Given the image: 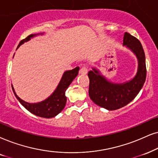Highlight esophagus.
<instances>
[{"instance_id": "34e87169", "label": "esophagus", "mask_w": 158, "mask_h": 158, "mask_svg": "<svg viewBox=\"0 0 158 158\" xmlns=\"http://www.w3.org/2000/svg\"><path fill=\"white\" fill-rule=\"evenodd\" d=\"M87 73V69L85 66H82L80 69V70H79V73H80V74L85 75Z\"/></svg>"}]
</instances>
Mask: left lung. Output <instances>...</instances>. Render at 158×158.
Returning a JSON list of instances; mask_svg holds the SVG:
<instances>
[{"mask_svg": "<svg viewBox=\"0 0 158 158\" xmlns=\"http://www.w3.org/2000/svg\"><path fill=\"white\" fill-rule=\"evenodd\" d=\"M123 45L129 48L138 59V71L133 79L115 84L108 81L95 68L88 72L89 98L95 104L110 111L120 109L131 102L142 88L147 77L145 54L139 40L125 32Z\"/></svg>", "mask_w": 158, "mask_h": 158, "instance_id": "obj_1", "label": "left lung"}]
</instances>
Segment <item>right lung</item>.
I'll return each mask as SVG.
<instances>
[{
    "label": "right lung",
    "instance_id": "add662e5",
    "mask_svg": "<svg viewBox=\"0 0 158 158\" xmlns=\"http://www.w3.org/2000/svg\"><path fill=\"white\" fill-rule=\"evenodd\" d=\"M35 35H36L35 34H31L26 37L25 39L22 40L17 48L23 43L29 41L31 38L34 37ZM79 67H76L75 69L71 70V71H67L64 72L55 92L48 98L40 103H29L23 101L17 95L13 86L11 87H12L13 92L16 98L27 110H28L30 112L33 114L39 116V117H44V118H52V117H55L56 115L58 114L64 109L67 101L66 96H65V91L69 86L71 85V83L72 82V81L77 77L78 73H79Z\"/></svg>",
    "mask_w": 158,
    "mask_h": 158
}]
</instances>
